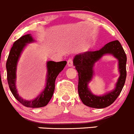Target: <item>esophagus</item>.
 <instances>
[{"instance_id": "esophagus-1", "label": "esophagus", "mask_w": 134, "mask_h": 134, "mask_svg": "<svg viewBox=\"0 0 134 134\" xmlns=\"http://www.w3.org/2000/svg\"><path fill=\"white\" fill-rule=\"evenodd\" d=\"M67 64L69 67H71L73 66V60L71 59H70L67 62Z\"/></svg>"}]
</instances>
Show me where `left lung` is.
I'll list each match as a JSON object with an SVG mask.
<instances>
[{"label": "left lung", "instance_id": "left-lung-1", "mask_svg": "<svg viewBox=\"0 0 134 134\" xmlns=\"http://www.w3.org/2000/svg\"><path fill=\"white\" fill-rule=\"evenodd\" d=\"M105 54H111L118 59L120 77L113 91L102 96H97L91 92L88 85L93 80L94 64ZM73 62L78 72V92L82 103L94 108H104L111 105L119 96L126 81V55L121 43L118 41H111L97 51L77 54Z\"/></svg>", "mask_w": 134, "mask_h": 134}]
</instances>
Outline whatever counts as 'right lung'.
<instances>
[{
  "label": "right lung",
  "instance_id": "obj_1",
  "mask_svg": "<svg viewBox=\"0 0 134 134\" xmlns=\"http://www.w3.org/2000/svg\"><path fill=\"white\" fill-rule=\"evenodd\" d=\"M31 34H27L16 40L13 44L6 62L7 79L9 89L15 99L23 105L30 108H41L46 106L53 96L55 90V82L59 73L64 69L66 61H47V74L46 86L44 90L36 98L32 100H26L18 93L16 86V66L21 53L27 44L35 42Z\"/></svg>",
  "mask_w": 134,
  "mask_h": 134
}]
</instances>
